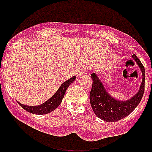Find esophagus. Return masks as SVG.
Segmentation results:
<instances>
[{
    "label": "esophagus",
    "mask_w": 152,
    "mask_h": 152,
    "mask_svg": "<svg viewBox=\"0 0 152 152\" xmlns=\"http://www.w3.org/2000/svg\"><path fill=\"white\" fill-rule=\"evenodd\" d=\"M85 72L86 71L84 70V69H80V70L77 71V76H82V75H83L85 74Z\"/></svg>",
    "instance_id": "esophagus-1"
}]
</instances>
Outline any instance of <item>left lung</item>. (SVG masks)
<instances>
[{
  "label": "left lung",
  "instance_id": "8db88e82",
  "mask_svg": "<svg viewBox=\"0 0 152 152\" xmlns=\"http://www.w3.org/2000/svg\"><path fill=\"white\" fill-rule=\"evenodd\" d=\"M134 59L140 67L142 74V80L139 92L134 96L126 101H119L115 99L106 91L96 74L93 73V85L90 93V102L94 113L100 119L107 122H115L121 120L130 115L140 104L145 90V69L140 60L135 54Z\"/></svg>",
  "mask_w": 152,
  "mask_h": 152
}]
</instances>
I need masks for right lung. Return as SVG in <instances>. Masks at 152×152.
<instances>
[{
	"mask_svg": "<svg viewBox=\"0 0 152 152\" xmlns=\"http://www.w3.org/2000/svg\"><path fill=\"white\" fill-rule=\"evenodd\" d=\"M75 78H76V77L74 76L72 78L64 82L60 86V87L58 89L56 93L51 98L49 99L47 101H46L45 102H44L41 105H37V106H29V105L21 104L19 102H18V103L23 109L26 110L30 113L35 114V115H45V114L50 113L60 105L62 99L64 97V95H65V91H66V90L71 83L75 80Z\"/></svg>",
	"mask_w": 152,
	"mask_h": 152,
	"instance_id": "1",
	"label": "right lung"
}]
</instances>
